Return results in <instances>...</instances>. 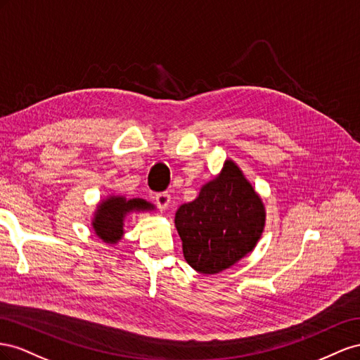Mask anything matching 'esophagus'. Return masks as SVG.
Instances as JSON below:
<instances>
[{"mask_svg": "<svg viewBox=\"0 0 360 360\" xmlns=\"http://www.w3.org/2000/svg\"><path fill=\"white\" fill-rule=\"evenodd\" d=\"M155 203H157V207L161 211H164V210L169 207V203H170V194L169 193H158V194H155Z\"/></svg>", "mask_w": 360, "mask_h": 360, "instance_id": "obj_1", "label": "esophagus"}]
</instances>
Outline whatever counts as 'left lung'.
<instances>
[{
	"instance_id": "obj_1",
	"label": "left lung",
	"mask_w": 360,
	"mask_h": 360,
	"mask_svg": "<svg viewBox=\"0 0 360 360\" xmlns=\"http://www.w3.org/2000/svg\"><path fill=\"white\" fill-rule=\"evenodd\" d=\"M184 258L194 270L215 274L250 253L259 241L265 208L258 193L232 160L174 215Z\"/></svg>"
}]
</instances>
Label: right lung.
<instances>
[{"label":"right lung","mask_w":360,"mask_h":360,"mask_svg":"<svg viewBox=\"0 0 360 360\" xmlns=\"http://www.w3.org/2000/svg\"><path fill=\"white\" fill-rule=\"evenodd\" d=\"M155 207L143 199H129L123 196H110L98 205L95 212L94 231L98 237L108 244H116L123 235V220L131 211H150Z\"/></svg>","instance_id":"1"}]
</instances>
